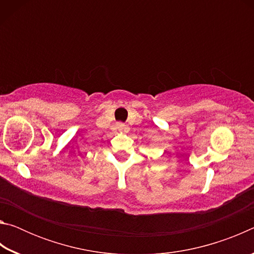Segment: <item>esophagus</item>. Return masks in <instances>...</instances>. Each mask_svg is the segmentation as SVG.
<instances>
[{"label":"esophagus","mask_w":254,"mask_h":254,"mask_svg":"<svg viewBox=\"0 0 254 254\" xmlns=\"http://www.w3.org/2000/svg\"><path fill=\"white\" fill-rule=\"evenodd\" d=\"M117 127H118V130H119V131H123V130H126V128H127L126 126H124L123 123H119Z\"/></svg>","instance_id":"1"}]
</instances>
